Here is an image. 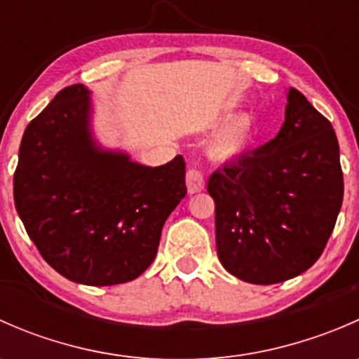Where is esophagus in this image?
I'll return each instance as SVG.
<instances>
[{
  "label": "esophagus",
  "instance_id": "34e87169",
  "mask_svg": "<svg viewBox=\"0 0 359 359\" xmlns=\"http://www.w3.org/2000/svg\"><path fill=\"white\" fill-rule=\"evenodd\" d=\"M186 186H187V193L194 194L200 193V191L205 189V177L200 170L196 168H189L186 173Z\"/></svg>",
  "mask_w": 359,
  "mask_h": 359
}]
</instances>
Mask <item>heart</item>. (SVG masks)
<instances>
[{
	"instance_id": "heart-1",
	"label": "heart",
	"mask_w": 359,
	"mask_h": 359,
	"mask_svg": "<svg viewBox=\"0 0 359 359\" xmlns=\"http://www.w3.org/2000/svg\"><path fill=\"white\" fill-rule=\"evenodd\" d=\"M253 135V119L247 114L236 116L220 126L210 140V149L219 158H234L247 149Z\"/></svg>"
}]
</instances>
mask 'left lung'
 Returning a JSON list of instances; mask_svg holds the SVG:
<instances>
[{
    "label": "left lung",
    "instance_id": "obj_1",
    "mask_svg": "<svg viewBox=\"0 0 359 359\" xmlns=\"http://www.w3.org/2000/svg\"><path fill=\"white\" fill-rule=\"evenodd\" d=\"M206 189L215 201L217 255L226 271L253 285L299 276L323 253L342 206L334 126L288 88L278 135L215 170Z\"/></svg>",
    "mask_w": 359,
    "mask_h": 359
}]
</instances>
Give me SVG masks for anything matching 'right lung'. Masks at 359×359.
Listing matches in <instances>:
<instances>
[{"label":"right lung","instance_id":"right-lung-1","mask_svg":"<svg viewBox=\"0 0 359 359\" xmlns=\"http://www.w3.org/2000/svg\"><path fill=\"white\" fill-rule=\"evenodd\" d=\"M186 193L180 154L153 168L97 142L83 85L60 90L29 123L13 175L17 213L43 259L90 287L139 278Z\"/></svg>","mask_w":359,"mask_h":359}]
</instances>
